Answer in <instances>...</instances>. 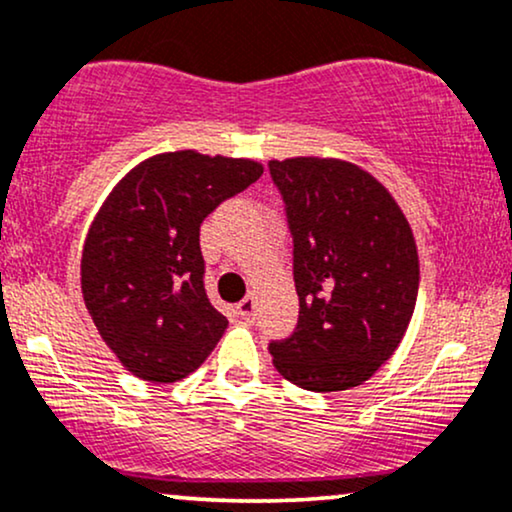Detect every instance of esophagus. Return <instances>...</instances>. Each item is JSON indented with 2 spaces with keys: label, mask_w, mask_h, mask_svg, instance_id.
<instances>
[{
  "label": "esophagus",
  "mask_w": 512,
  "mask_h": 512,
  "mask_svg": "<svg viewBox=\"0 0 512 512\" xmlns=\"http://www.w3.org/2000/svg\"><path fill=\"white\" fill-rule=\"evenodd\" d=\"M236 312L240 319H245V322H252V317H255V298L248 295V298H243L240 303L236 305Z\"/></svg>",
  "instance_id": "obj_1"
}]
</instances>
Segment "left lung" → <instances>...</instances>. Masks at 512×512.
Returning <instances> with one entry per match:
<instances>
[{
  "mask_svg": "<svg viewBox=\"0 0 512 512\" xmlns=\"http://www.w3.org/2000/svg\"><path fill=\"white\" fill-rule=\"evenodd\" d=\"M293 238L300 312L295 331L269 343L274 367L300 389L360 386L403 341L420 260L389 190L341 159L269 162Z\"/></svg>",
  "mask_w": 512,
  "mask_h": 512,
  "instance_id": "1",
  "label": "left lung"
}]
</instances>
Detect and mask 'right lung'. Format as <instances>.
<instances>
[{
	"mask_svg": "<svg viewBox=\"0 0 512 512\" xmlns=\"http://www.w3.org/2000/svg\"><path fill=\"white\" fill-rule=\"evenodd\" d=\"M262 171L252 159L164 152L104 200L83 245L80 288L104 343L135 377L171 384L219 343L229 319L205 293L200 224Z\"/></svg>",
	"mask_w": 512,
	"mask_h": 512,
	"instance_id": "obj_1",
	"label": "right lung"
}]
</instances>
